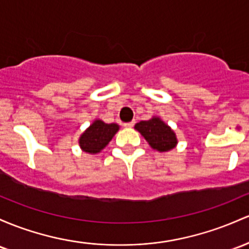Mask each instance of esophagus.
Here are the masks:
<instances>
[{"mask_svg": "<svg viewBox=\"0 0 249 249\" xmlns=\"http://www.w3.org/2000/svg\"><path fill=\"white\" fill-rule=\"evenodd\" d=\"M135 120H132V122H130V123H125V124H124V126L125 127H132L133 126V125H135Z\"/></svg>", "mask_w": 249, "mask_h": 249, "instance_id": "34e87169", "label": "esophagus"}]
</instances>
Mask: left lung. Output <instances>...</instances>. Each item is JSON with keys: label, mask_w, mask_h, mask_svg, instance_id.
<instances>
[{"label": "left lung", "mask_w": 249, "mask_h": 249, "mask_svg": "<svg viewBox=\"0 0 249 249\" xmlns=\"http://www.w3.org/2000/svg\"><path fill=\"white\" fill-rule=\"evenodd\" d=\"M135 129L141 132L152 149L160 152L169 151L177 144V138L174 131L158 117H152L149 120H142L135 125Z\"/></svg>", "instance_id": "obj_1"}]
</instances>
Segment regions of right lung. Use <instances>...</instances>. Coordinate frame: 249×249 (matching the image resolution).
I'll return each instance as SVG.
<instances>
[{
	"label": "right lung",
	"instance_id": "right-lung-1",
	"mask_svg": "<svg viewBox=\"0 0 249 249\" xmlns=\"http://www.w3.org/2000/svg\"><path fill=\"white\" fill-rule=\"evenodd\" d=\"M119 130L118 124H106L103 120L95 119L89 129L79 138V145L87 154H98L110 143V141Z\"/></svg>",
	"mask_w": 249,
	"mask_h": 249
}]
</instances>
